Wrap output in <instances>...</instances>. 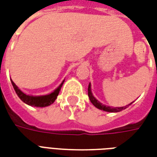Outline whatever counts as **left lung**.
Returning <instances> with one entry per match:
<instances>
[{"instance_id":"8db88e82","label":"left lung","mask_w":157,"mask_h":157,"mask_svg":"<svg viewBox=\"0 0 157 157\" xmlns=\"http://www.w3.org/2000/svg\"><path fill=\"white\" fill-rule=\"evenodd\" d=\"M88 97L90 101L92 102L93 105L95 106L97 109H100V110H102V111H105V112H110V113H118L120 112L124 109H127V107H128V105L132 104L129 103L128 105H126L124 107H116V108H113V107H109V106H106L104 104H102V102H100L99 101H98L97 99L94 98V96L92 94V88H91V83H89L88 86Z\"/></svg>"}]
</instances>
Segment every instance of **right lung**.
I'll return each instance as SVG.
<instances>
[{"label": "right lung", "instance_id": "add662e5", "mask_svg": "<svg viewBox=\"0 0 157 157\" xmlns=\"http://www.w3.org/2000/svg\"><path fill=\"white\" fill-rule=\"evenodd\" d=\"M11 82H12V84L13 86V88L15 90L16 93L17 94L19 98L21 99L24 103L29 106H33V107H37V108H44V107H48V106L51 105L52 103L55 101V99L57 98V96L59 93V91H60L62 86L64 84L65 80L61 82V84L59 86L54 92H52L51 93L47 94V95L42 96L28 95V94L22 92L17 87V86L12 82V80H11Z\"/></svg>", "mask_w": 157, "mask_h": 157}]
</instances>
